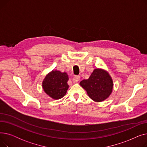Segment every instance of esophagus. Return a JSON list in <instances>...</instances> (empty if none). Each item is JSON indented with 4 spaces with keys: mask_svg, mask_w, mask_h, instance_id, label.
Here are the masks:
<instances>
[{
    "mask_svg": "<svg viewBox=\"0 0 147 147\" xmlns=\"http://www.w3.org/2000/svg\"><path fill=\"white\" fill-rule=\"evenodd\" d=\"M73 80L74 83L79 82L80 80V76H75L73 79Z\"/></svg>",
    "mask_w": 147,
    "mask_h": 147,
    "instance_id": "esophagus-1",
    "label": "esophagus"
}]
</instances>
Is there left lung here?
<instances>
[{"label": "left lung", "mask_w": 147, "mask_h": 147, "mask_svg": "<svg viewBox=\"0 0 147 147\" xmlns=\"http://www.w3.org/2000/svg\"><path fill=\"white\" fill-rule=\"evenodd\" d=\"M80 85L84 89L89 97L96 102L104 101L111 94L113 80L110 74L102 68H95L88 79L83 80Z\"/></svg>", "instance_id": "1"}]
</instances>
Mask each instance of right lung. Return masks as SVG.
Listing matches in <instances>:
<instances>
[{
  "label": "right lung",
  "instance_id": "obj_1",
  "mask_svg": "<svg viewBox=\"0 0 147 147\" xmlns=\"http://www.w3.org/2000/svg\"><path fill=\"white\" fill-rule=\"evenodd\" d=\"M69 80L66 72L53 69L46 74L42 82V88L45 94L53 99L64 97L68 89L67 82Z\"/></svg>",
  "mask_w": 147,
  "mask_h": 147
}]
</instances>
